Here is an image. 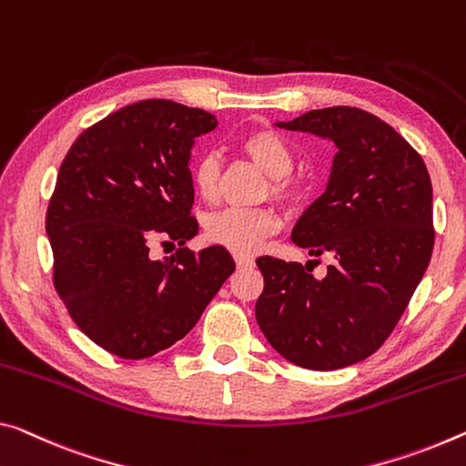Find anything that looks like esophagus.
I'll list each match as a JSON object with an SVG mask.
<instances>
[{"label":"esophagus","mask_w":466,"mask_h":466,"mask_svg":"<svg viewBox=\"0 0 466 466\" xmlns=\"http://www.w3.org/2000/svg\"><path fill=\"white\" fill-rule=\"evenodd\" d=\"M235 264H238V268H249V267H254V258L235 256Z\"/></svg>","instance_id":"34e87169"}]
</instances>
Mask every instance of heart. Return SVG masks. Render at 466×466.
<instances>
[{
	"label": "heart",
	"mask_w": 466,
	"mask_h": 466,
	"mask_svg": "<svg viewBox=\"0 0 466 466\" xmlns=\"http://www.w3.org/2000/svg\"><path fill=\"white\" fill-rule=\"evenodd\" d=\"M239 149L270 177V193L281 202H293L299 193L298 178L291 177L293 149L289 141L273 128H254L239 139ZM191 181L204 202L214 204L220 196L223 164L217 154L199 156L193 164ZM281 227L270 208H227L206 220V239L235 256H249L273 238Z\"/></svg>",
	"instance_id": "heart-1"
}]
</instances>
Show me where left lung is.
Returning <instances> with one entry per match:
<instances>
[{"instance_id": "1", "label": "left lung", "mask_w": 466, "mask_h": 466, "mask_svg": "<svg viewBox=\"0 0 466 466\" xmlns=\"http://www.w3.org/2000/svg\"><path fill=\"white\" fill-rule=\"evenodd\" d=\"M277 127L338 147L325 193L291 231L296 246L335 262L317 279L299 262L258 258L264 277L258 327L298 367H350L390 338L429 267L431 178L410 143L375 114L333 106Z\"/></svg>"}]
</instances>
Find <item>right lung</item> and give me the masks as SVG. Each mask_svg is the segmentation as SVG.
<instances>
[{"label": "right lung", "instance_id": "add662e5", "mask_svg": "<svg viewBox=\"0 0 466 466\" xmlns=\"http://www.w3.org/2000/svg\"><path fill=\"white\" fill-rule=\"evenodd\" d=\"M214 114L143 99L99 120L68 149L46 233L54 285L76 327L110 354L139 360L183 339L235 270L220 246L191 252L189 158ZM182 246L154 261V240Z\"/></svg>", "mask_w": 466, "mask_h": 466}]
</instances>
